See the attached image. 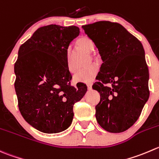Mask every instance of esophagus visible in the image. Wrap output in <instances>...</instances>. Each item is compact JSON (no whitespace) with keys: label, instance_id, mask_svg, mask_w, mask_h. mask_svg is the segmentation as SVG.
Wrapping results in <instances>:
<instances>
[{"label":"esophagus","instance_id":"obj_1","mask_svg":"<svg viewBox=\"0 0 159 159\" xmlns=\"http://www.w3.org/2000/svg\"><path fill=\"white\" fill-rule=\"evenodd\" d=\"M87 88H88V90H91V89H92V84H87Z\"/></svg>","mask_w":159,"mask_h":159}]
</instances>
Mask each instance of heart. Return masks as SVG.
Listing matches in <instances>:
<instances>
[{
  "label": "heart",
  "instance_id": "b5f03b06",
  "mask_svg": "<svg viewBox=\"0 0 159 159\" xmlns=\"http://www.w3.org/2000/svg\"><path fill=\"white\" fill-rule=\"evenodd\" d=\"M77 45L80 49H82V50H85L89 53H92L94 50L93 41L89 36H86V35H83L78 39L77 40ZM67 70L70 73L74 72L75 69L70 64V56L69 51L67 53ZM98 67L96 66H92V67H89L88 68L77 72L74 75L73 81L75 83H84V84L91 83L95 80V77L98 75Z\"/></svg>",
  "mask_w": 159,
  "mask_h": 159
}]
</instances>
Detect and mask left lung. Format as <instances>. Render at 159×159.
Returning <instances> with one entry per match:
<instances>
[{"label":"left lung","mask_w":159,"mask_h":159,"mask_svg":"<svg viewBox=\"0 0 159 159\" xmlns=\"http://www.w3.org/2000/svg\"><path fill=\"white\" fill-rule=\"evenodd\" d=\"M82 29L98 48L102 64L92 88L100 94L97 122L121 133L138 120L149 98V73L141 43L116 22L97 21Z\"/></svg>","instance_id":"obj_1"}]
</instances>
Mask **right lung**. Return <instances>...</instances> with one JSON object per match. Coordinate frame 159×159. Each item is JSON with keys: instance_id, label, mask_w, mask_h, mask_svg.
<instances>
[{"instance_id": "right-lung-1", "label": "right lung", "mask_w": 159, "mask_h": 159, "mask_svg": "<svg viewBox=\"0 0 159 159\" xmlns=\"http://www.w3.org/2000/svg\"><path fill=\"white\" fill-rule=\"evenodd\" d=\"M79 28L50 25L37 29L20 47L15 64V89L25 120L46 134L64 131L73 120V106L87 87L70 86L67 70L69 45Z\"/></svg>"}]
</instances>
